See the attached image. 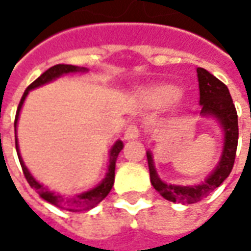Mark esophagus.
Returning a JSON list of instances; mask_svg holds the SVG:
<instances>
[{
	"instance_id": "esophagus-1",
	"label": "esophagus",
	"mask_w": 251,
	"mask_h": 251,
	"mask_svg": "<svg viewBox=\"0 0 251 251\" xmlns=\"http://www.w3.org/2000/svg\"><path fill=\"white\" fill-rule=\"evenodd\" d=\"M124 137H125V140H127V141H130V140H137V138L140 137V129H138V126L137 125L127 126Z\"/></svg>"
}]
</instances>
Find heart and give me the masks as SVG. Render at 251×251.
<instances>
[{"instance_id": "obj_1", "label": "heart", "mask_w": 251, "mask_h": 251, "mask_svg": "<svg viewBox=\"0 0 251 251\" xmlns=\"http://www.w3.org/2000/svg\"><path fill=\"white\" fill-rule=\"evenodd\" d=\"M180 95H181V91L172 84L154 86L144 91L145 102L156 109H163V107L174 104L180 98Z\"/></svg>"}]
</instances>
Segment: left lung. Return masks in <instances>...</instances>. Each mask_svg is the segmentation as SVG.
Here are the masks:
<instances>
[{
    "label": "left lung",
    "mask_w": 251,
    "mask_h": 251,
    "mask_svg": "<svg viewBox=\"0 0 251 251\" xmlns=\"http://www.w3.org/2000/svg\"><path fill=\"white\" fill-rule=\"evenodd\" d=\"M196 72L199 82V103L201 107L200 115L203 118L215 120L223 133V148L216 167L198 184H169L160 179L154 167L152 152H147L151 183L154 189L164 199L183 204H192L204 199L228 177L234 165L238 145V115L228 88L225 83H222L204 68L199 67L196 68Z\"/></svg>",
    "instance_id": "8db88e82"
}]
</instances>
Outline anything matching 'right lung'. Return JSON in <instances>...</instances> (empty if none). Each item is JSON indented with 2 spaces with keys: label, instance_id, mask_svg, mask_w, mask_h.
<instances>
[{
  "label": "right lung",
  "instance_id": "add662e5",
  "mask_svg": "<svg viewBox=\"0 0 251 251\" xmlns=\"http://www.w3.org/2000/svg\"><path fill=\"white\" fill-rule=\"evenodd\" d=\"M87 68L84 67H77V66H71V64H56V66L51 67L50 70H47L44 74H41L40 76L36 79L35 82L30 83L28 88L25 90L23 98L20 100L19 107H17V113H16V120H14V133H16V151H17V156H19L20 164H21V168L24 172V176L26 181L29 183L32 188L35 189L37 194L40 195L41 199H44L48 203L60 207L63 210L72 211V212H79V211H87L94 208L95 205L99 204L102 200L109 195V192L113 188L114 184V177H115V163H117V158L118 154L124 148V142L118 140L114 142V145L110 148L109 151V165H107V172L104 175V179L99 183L98 185H95L93 188L87 189L84 192L80 194L74 195V196H62L60 194H55L53 191L48 188L47 185L41 184L37 180L32 176L29 172V169L26 168L24 160L20 154V148H19V140H17V122H19L20 113L23 109V104H24L25 99L28 97V94L32 90H35L37 87H41L47 83L53 82L56 80L57 77L67 75V74H76V72H87Z\"/></svg>",
  "mask_w": 251,
  "mask_h": 251
}]
</instances>
